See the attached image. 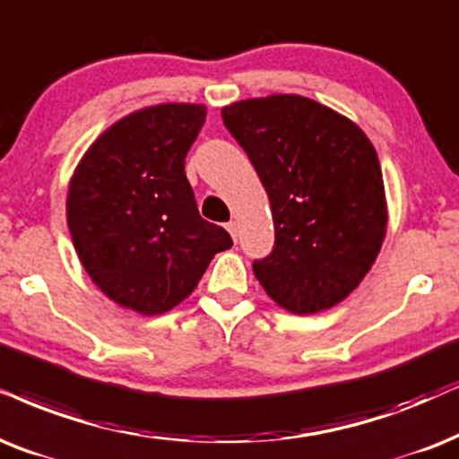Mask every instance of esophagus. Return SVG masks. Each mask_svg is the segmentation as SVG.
<instances>
[{
	"label": "esophagus",
	"mask_w": 459,
	"mask_h": 459,
	"mask_svg": "<svg viewBox=\"0 0 459 459\" xmlns=\"http://www.w3.org/2000/svg\"><path fill=\"white\" fill-rule=\"evenodd\" d=\"M226 230H229L230 237H233V239L237 241V222H229V224H226Z\"/></svg>",
	"instance_id": "obj_1"
}]
</instances>
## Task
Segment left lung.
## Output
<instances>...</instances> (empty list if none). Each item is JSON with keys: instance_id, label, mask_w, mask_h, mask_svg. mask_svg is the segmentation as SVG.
Masks as SVG:
<instances>
[{"instance_id": "1", "label": "left lung", "mask_w": 459, "mask_h": 459, "mask_svg": "<svg viewBox=\"0 0 459 459\" xmlns=\"http://www.w3.org/2000/svg\"><path fill=\"white\" fill-rule=\"evenodd\" d=\"M222 120L269 195L275 246L254 263L260 286L299 316L341 303L385 237L384 176L370 139L300 95L230 103Z\"/></svg>"}]
</instances>
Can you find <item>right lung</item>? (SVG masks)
<instances>
[{
	"mask_svg": "<svg viewBox=\"0 0 459 459\" xmlns=\"http://www.w3.org/2000/svg\"><path fill=\"white\" fill-rule=\"evenodd\" d=\"M201 103L137 109L92 142L67 193L80 263L114 303L159 316L182 303L233 246L196 210L184 162L205 123Z\"/></svg>",
	"mask_w": 459,
	"mask_h": 459,
	"instance_id": "1",
	"label": "right lung"
}]
</instances>
